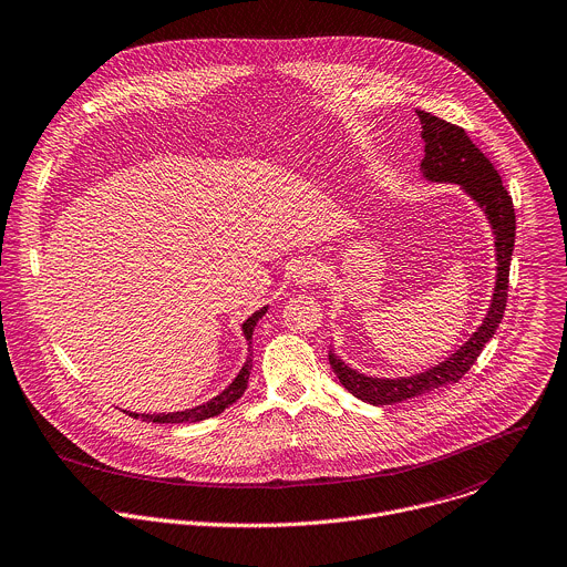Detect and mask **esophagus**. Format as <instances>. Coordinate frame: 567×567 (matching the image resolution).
I'll return each instance as SVG.
<instances>
[{"label":"esophagus","instance_id":"obj_1","mask_svg":"<svg viewBox=\"0 0 567 567\" xmlns=\"http://www.w3.org/2000/svg\"><path fill=\"white\" fill-rule=\"evenodd\" d=\"M293 278H296V282L302 285V287L316 285V282H320V278H322V267H320V262H316V260H305V262L298 265Z\"/></svg>","mask_w":567,"mask_h":567}]
</instances>
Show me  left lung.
Instances as JSON below:
<instances>
[{
	"label": "left lung",
	"mask_w": 567,
	"mask_h": 567,
	"mask_svg": "<svg viewBox=\"0 0 567 567\" xmlns=\"http://www.w3.org/2000/svg\"><path fill=\"white\" fill-rule=\"evenodd\" d=\"M421 120V137L425 142V157L421 162L423 177L430 182H452L483 209L489 220L494 249H496V285L489 300V309L481 327L463 342L454 353H450L436 367H430L421 373L399 375V379H373L364 375L349 364H344L333 351H329V364L342 388L369 405H392L403 403L439 388L461 381L467 369L476 362L485 342L496 333L503 311L507 305V280L509 262L514 251L516 236V216L512 196L503 186L501 175L485 157V153L467 137V133L432 113L416 111Z\"/></svg>",
	"instance_id": "obj_1"
}]
</instances>
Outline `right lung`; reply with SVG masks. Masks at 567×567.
Here are the masks:
<instances>
[{
	"label": "right lung",
	"instance_id": "right-lung-1",
	"mask_svg": "<svg viewBox=\"0 0 567 567\" xmlns=\"http://www.w3.org/2000/svg\"><path fill=\"white\" fill-rule=\"evenodd\" d=\"M269 307H262L258 309L256 313H251L245 322H243V333H245V340L247 344H251V338H254V329L258 324V320L267 313ZM249 373H251V347H249V355H247V362L243 364V369L238 371V375L234 379V383L223 390L218 396H214L212 401L198 405V408H192V410H184V412H168V414H135V412H126L128 416L133 419H142V421H148V423H198V421H205V419H214L218 414H223L229 405H234L247 390V383H249Z\"/></svg>",
	"mask_w": 567,
	"mask_h": 567
}]
</instances>
